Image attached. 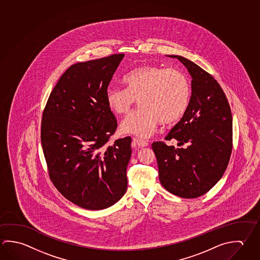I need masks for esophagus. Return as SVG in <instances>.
<instances>
[{
  "instance_id": "obj_1",
  "label": "esophagus",
  "mask_w": 260,
  "mask_h": 260,
  "mask_svg": "<svg viewBox=\"0 0 260 260\" xmlns=\"http://www.w3.org/2000/svg\"><path fill=\"white\" fill-rule=\"evenodd\" d=\"M133 142H134L135 145L139 146V147H141V148L147 147V146L149 145L148 141H143V140H141V139H139V138H133Z\"/></svg>"
}]
</instances>
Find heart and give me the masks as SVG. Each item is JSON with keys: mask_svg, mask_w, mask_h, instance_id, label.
<instances>
[{"mask_svg": "<svg viewBox=\"0 0 260 260\" xmlns=\"http://www.w3.org/2000/svg\"><path fill=\"white\" fill-rule=\"evenodd\" d=\"M126 88L110 87L107 105L118 115L128 114L139 101L140 109L128 115L121 131L136 136H150L160 122H178L186 113L191 101V84L186 74L176 69L142 64L123 78Z\"/></svg>", "mask_w": 260, "mask_h": 260, "instance_id": "1", "label": "heart"}]
</instances>
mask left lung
<instances>
[{"label": "left lung", "instance_id": "8db88e82", "mask_svg": "<svg viewBox=\"0 0 260 260\" xmlns=\"http://www.w3.org/2000/svg\"><path fill=\"white\" fill-rule=\"evenodd\" d=\"M177 58L191 75V96L186 113L166 141L151 144L159 182L167 191L182 198L204 196L223 176L233 148L231 109L222 87L209 73L185 57Z\"/></svg>", "mask_w": 260, "mask_h": 260}]
</instances>
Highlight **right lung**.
<instances>
[{"mask_svg":"<svg viewBox=\"0 0 260 260\" xmlns=\"http://www.w3.org/2000/svg\"><path fill=\"white\" fill-rule=\"evenodd\" d=\"M123 57L116 54L71 66L43 112L42 147L51 181L85 209L108 208L127 191L132 138L110 144L118 123L106 102V90Z\"/></svg>","mask_w":260,"mask_h":260,"instance_id":"obj_1","label":"right lung"}]
</instances>
